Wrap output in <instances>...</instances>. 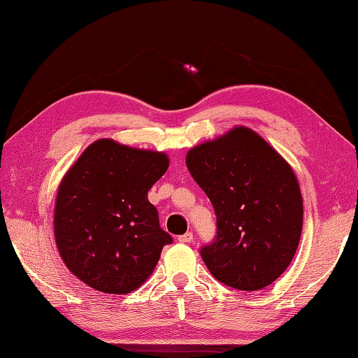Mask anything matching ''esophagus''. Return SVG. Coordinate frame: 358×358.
Wrapping results in <instances>:
<instances>
[{
  "mask_svg": "<svg viewBox=\"0 0 358 358\" xmlns=\"http://www.w3.org/2000/svg\"><path fill=\"white\" fill-rule=\"evenodd\" d=\"M193 238H194L193 233L188 231V233H184V235H180V236L178 238V241H179V243H182V244H187V243H192Z\"/></svg>",
  "mask_w": 358,
  "mask_h": 358,
  "instance_id": "1",
  "label": "esophagus"
}]
</instances>
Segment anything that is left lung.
Instances as JSON below:
<instances>
[{
	"label": "left lung",
	"mask_w": 358,
	"mask_h": 358,
	"mask_svg": "<svg viewBox=\"0 0 358 358\" xmlns=\"http://www.w3.org/2000/svg\"><path fill=\"white\" fill-rule=\"evenodd\" d=\"M187 169L213 203L217 236L202 259L238 290L267 287L295 257L303 198L292 166L264 138L235 127L187 152Z\"/></svg>",
	"instance_id": "1"
}]
</instances>
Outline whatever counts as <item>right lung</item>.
Masks as SVG:
<instances>
[{
	"instance_id": "obj_1",
	"label": "right lung",
	"mask_w": 358,
	"mask_h": 358,
	"mask_svg": "<svg viewBox=\"0 0 358 358\" xmlns=\"http://www.w3.org/2000/svg\"><path fill=\"white\" fill-rule=\"evenodd\" d=\"M169 165L162 151L99 138L64 174L54 208L55 244L86 286L127 295L155 272L173 239L160 229L148 189Z\"/></svg>"
}]
</instances>
